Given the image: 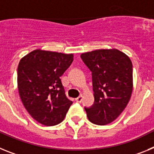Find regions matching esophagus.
<instances>
[{
    "mask_svg": "<svg viewBox=\"0 0 154 154\" xmlns=\"http://www.w3.org/2000/svg\"><path fill=\"white\" fill-rule=\"evenodd\" d=\"M82 98H83V96H79L78 98H76V99H75V101L77 102V103H81L82 100Z\"/></svg>",
    "mask_w": 154,
    "mask_h": 154,
    "instance_id": "obj_1",
    "label": "esophagus"
}]
</instances>
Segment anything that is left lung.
<instances>
[{"label":"left lung","instance_id":"obj_1","mask_svg":"<svg viewBox=\"0 0 154 154\" xmlns=\"http://www.w3.org/2000/svg\"><path fill=\"white\" fill-rule=\"evenodd\" d=\"M81 58L92 76L95 102L90 108H85L88 119L94 124H109L122 113L131 97V60L116 48L88 51Z\"/></svg>","mask_w":154,"mask_h":154}]
</instances>
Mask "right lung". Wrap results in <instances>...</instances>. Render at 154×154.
Segmentation results:
<instances>
[{
    "label": "right lung",
    "mask_w": 154,
    "mask_h": 154,
    "mask_svg": "<svg viewBox=\"0 0 154 154\" xmlns=\"http://www.w3.org/2000/svg\"><path fill=\"white\" fill-rule=\"evenodd\" d=\"M73 57V54L35 49L19 62L17 89L21 102L31 117L45 126L62 122L72 104L60 77Z\"/></svg>",
    "instance_id": "obj_1"
}]
</instances>
